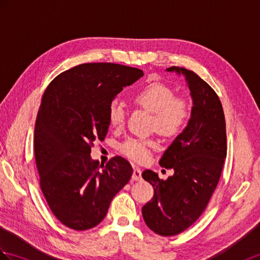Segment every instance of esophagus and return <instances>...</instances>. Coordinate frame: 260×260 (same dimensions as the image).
<instances>
[{"instance_id": "obj_1", "label": "esophagus", "mask_w": 260, "mask_h": 260, "mask_svg": "<svg viewBox=\"0 0 260 260\" xmlns=\"http://www.w3.org/2000/svg\"><path fill=\"white\" fill-rule=\"evenodd\" d=\"M132 178H133V180H141L142 179V171L140 170V168H137V167L134 168Z\"/></svg>"}]
</instances>
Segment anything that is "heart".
I'll return each mask as SVG.
<instances>
[{
	"label": "heart",
	"instance_id": "b5f03b06",
	"mask_svg": "<svg viewBox=\"0 0 260 260\" xmlns=\"http://www.w3.org/2000/svg\"><path fill=\"white\" fill-rule=\"evenodd\" d=\"M133 102L143 110L153 114V128L159 134L173 137L180 134L190 118L189 103L182 96H175L174 90L161 83H149L137 89ZM108 122L113 127L119 128L125 123L126 112L122 103L112 102L108 106ZM156 143L144 138H128L120 145V150L127 157L145 161L149 157L150 149Z\"/></svg>",
	"mask_w": 260,
	"mask_h": 260
}]
</instances>
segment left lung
Listing matches in <instances>:
<instances>
[{
  "instance_id": "obj_1",
  "label": "left lung",
  "mask_w": 260,
  "mask_h": 260,
  "mask_svg": "<svg viewBox=\"0 0 260 260\" xmlns=\"http://www.w3.org/2000/svg\"><path fill=\"white\" fill-rule=\"evenodd\" d=\"M183 74L190 90L192 107L185 129L162 154L159 165L174 175L159 179L153 171L142 176L154 187V196L142 208L149 229L160 236H174L191 226L207 207L227 155L226 122L218 96L192 71L167 69Z\"/></svg>"
}]
</instances>
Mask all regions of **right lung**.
<instances>
[{
    "instance_id": "add662e5",
    "label": "right lung",
    "mask_w": 260,
    "mask_h": 260,
    "mask_svg": "<svg viewBox=\"0 0 260 260\" xmlns=\"http://www.w3.org/2000/svg\"><path fill=\"white\" fill-rule=\"evenodd\" d=\"M143 75L131 66L87 63L63 72L45 89L35 122V161L42 192L66 227L99 225L131 179L128 160L115 156L100 166L90 147L107 134L112 101Z\"/></svg>"
}]
</instances>
